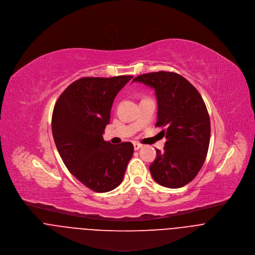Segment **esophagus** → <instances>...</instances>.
<instances>
[{
  "label": "esophagus",
  "mask_w": 255,
  "mask_h": 255,
  "mask_svg": "<svg viewBox=\"0 0 255 255\" xmlns=\"http://www.w3.org/2000/svg\"><path fill=\"white\" fill-rule=\"evenodd\" d=\"M133 145H134V150H135V151H137V150H139V149L142 148V145L139 144V143H134Z\"/></svg>",
  "instance_id": "1"
}]
</instances>
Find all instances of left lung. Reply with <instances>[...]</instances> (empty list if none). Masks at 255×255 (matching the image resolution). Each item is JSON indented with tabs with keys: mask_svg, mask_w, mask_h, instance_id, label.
I'll return each mask as SVG.
<instances>
[{
	"mask_svg": "<svg viewBox=\"0 0 255 255\" xmlns=\"http://www.w3.org/2000/svg\"><path fill=\"white\" fill-rule=\"evenodd\" d=\"M155 92V126L166 138L163 151L156 149L150 165L155 182L167 188H179L194 179L208 153L211 125L202 97L182 76L172 72H154L136 77Z\"/></svg>",
	"mask_w": 255,
	"mask_h": 255,
	"instance_id": "1",
	"label": "left lung"
}]
</instances>
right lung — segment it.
<instances>
[{"instance_id": "right-lung-1", "label": "right lung", "mask_w": 255, "mask_h": 255, "mask_svg": "<svg viewBox=\"0 0 255 255\" xmlns=\"http://www.w3.org/2000/svg\"><path fill=\"white\" fill-rule=\"evenodd\" d=\"M132 78H82L54 106L52 134L60 156L69 171L96 192L116 188L133 155L132 143L112 145L102 137L116 95Z\"/></svg>"}]
</instances>
